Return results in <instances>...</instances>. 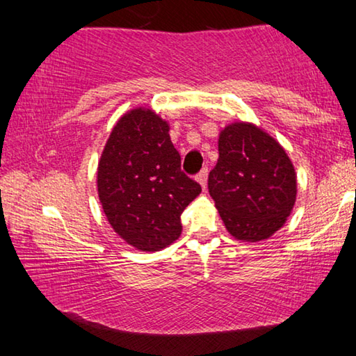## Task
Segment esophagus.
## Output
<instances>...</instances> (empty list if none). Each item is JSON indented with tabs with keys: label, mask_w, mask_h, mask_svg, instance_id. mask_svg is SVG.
<instances>
[{
	"label": "esophagus",
	"mask_w": 356,
	"mask_h": 356,
	"mask_svg": "<svg viewBox=\"0 0 356 356\" xmlns=\"http://www.w3.org/2000/svg\"><path fill=\"white\" fill-rule=\"evenodd\" d=\"M207 176H209V168L207 166H204L202 170L197 172V176H196L197 182L202 185V188H206V185H207Z\"/></svg>",
	"instance_id": "34e87169"
}]
</instances>
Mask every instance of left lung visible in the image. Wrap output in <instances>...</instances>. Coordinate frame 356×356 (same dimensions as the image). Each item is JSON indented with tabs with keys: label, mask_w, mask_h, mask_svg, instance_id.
Instances as JSON below:
<instances>
[{
	"label": "left lung",
	"mask_w": 356,
	"mask_h": 356,
	"mask_svg": "<svg viewBox=\"0 0 356 356\" xmlns=\"http://www.w3.org/2000/svg\"><path fill=\"white\" fill-rule=\"evenodd\" d=\"M209 193L236 238L259 242L284 225L297 196L295 170L278 143L251 124L221 131Z\"/></svg>",
	"instance_id": "8db88e82"
}]
</instances>
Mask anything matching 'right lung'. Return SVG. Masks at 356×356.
<instances>
[{"label": "right lung", "instance_id": "1", "mask_svg": "<svg viewBox=\"0 0 356 356\" xmlns=\"http://www.w3.org/2000/svg\"><path fill=\"white\" fill-rule=\"evenodd\" d=\"M168 131L154 111L136 108L119 119L99 163L106 218L125 242L143 251L177 240L180 215L201 193V185L180 170V154Z\"/></svg>", "mask_w": 356, "mask_h": 356}]
</instances>
